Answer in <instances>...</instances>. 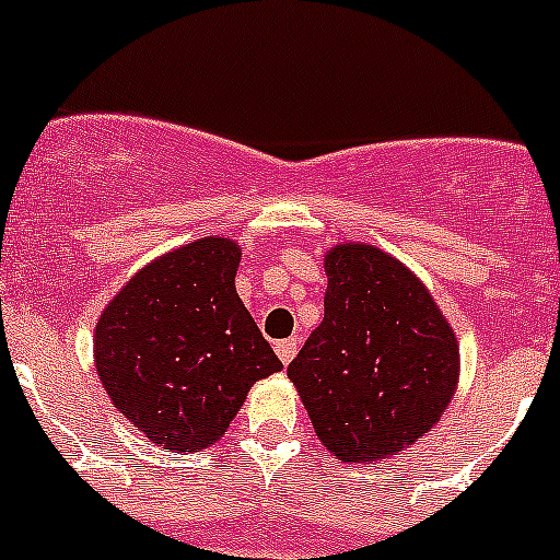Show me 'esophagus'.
<instances>
[{
	"instance_id": "1",
	"label": "esophagus",
	"mask_w": 560,
	"mask_h": 560,
	"mask_svg": "<svg viewBox=\"0 0 560 560\" xmlns=\"http://www.w3.org/2000/svg\"><path fill=\"white\" fill-rule=\"evenodd\" d=\"M298 347H301V343H298V338H284V341H276V354H279L281 363L290 365V360L298 354Z\"/></svg>"
}]
</instances>
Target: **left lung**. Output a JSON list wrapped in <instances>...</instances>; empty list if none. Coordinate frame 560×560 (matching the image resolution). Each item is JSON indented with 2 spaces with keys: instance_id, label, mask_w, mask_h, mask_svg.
Instances as JSON below:
<instances>
[{
  "instance_id": "1",
  "label": "left lung",
  "mask_w": 560,
  "mask_h": 560,
  "mask_svg": "<svg viewBox=\"0 0 560 560\" xmlns=\"http://www.w3.org/2000/svg\"><path fill=\"white\" fill-rule=\"evenodd\" d=\"M325 273V319L287 376L338 460H380L415 444L450 406L457 338L425 284L382 248L332 246Z\"/></svg>"
}]
</instances>
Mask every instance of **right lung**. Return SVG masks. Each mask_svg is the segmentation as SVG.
<instances>
[{
  "label": "right lung",
  "instance_id": "add662e5",
  "mask_svg": "<svg viewBox=\"0 0 560 560\" xmlns=\"http://www.w3.org/2000/svg\"><path fill=\"white\" fill-rule=\"evenodd\" d=\"M238 265L230 238L191 241L138 270L100 316V382L160 447H211L254 382L284 369L235 292Z\"/></svg>",
  "mask_w": 560,
  "mask_h": 560
}]
</instances>
